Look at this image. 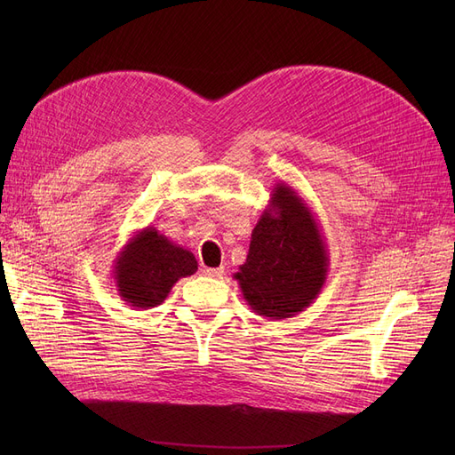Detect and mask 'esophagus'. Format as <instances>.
I'll list each match as a JSON object with an SVG mask.
<instances>
[{
  "label": "esophagus",
  "instance_id": "esophagus-1",
  "mask_svg": "<svg viewBox=\"0 0 455 455\" xmlns=\"http://www.w3.org/2000/svg\"><path fill=\"white\" fill-rule=\"evenodd\" d=\"M208 276H221L223 273H225V267L221 266V267H208L206 271H204Z\"/></svg>",
  "mask_w": 455,
  "mask_h": 455
}]
</instances>
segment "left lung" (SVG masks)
<instances>
[{
	"label": "left lung",
	"instance_id": "8db88e82",
	"mask_svg": "<svg viewBox=\"0 0 455 455\" xmlns=\"http://www.w3.org/2000/svg\"><path fill=\"white\" fill-rule=\"evenodd\" d=\"M328 267L326 242L314 212L290 184H275L252 228L245 264L234 273L243 299L258 315L293 317L317 299Z\"/></svg>",
	"mask_w": 455,
	"mask_h": 455
}]
</instances>
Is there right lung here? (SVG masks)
<instances>
[{
    "label": "right lung",
    "instance_id": "1",
    "mask_svg": "<svg viewBox=\"0 0 455 455\" xmlns=\"http://www.w3.org/2000/svg\"><path fill=\"white\" fill-rule=\"evenodd\" d=\"M112 267L122 300L136 309H151L165 300L180 278L197 271V259L155 227H146L129 237Z\"/></svg>",
    "mask_w": 455,
    "mask_h": 455
}]
</instances>
